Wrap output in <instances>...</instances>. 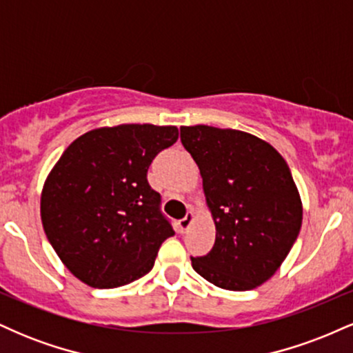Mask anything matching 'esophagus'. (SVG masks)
<instances>
[{
	"instance_id": "34e87169",
	"label": "esophagus",
	"mask_w": 353,
	"mask_h": 353,
	"mask_svg": "<svg viewBox=\"0 0 353 353\" xmlns=\"http://www.w3.org/2000/svg\"><path fill=\"white\" fill-rule=\"evenodd\" d=\"M192 221H194V212H192V210H189V212L185 214V216L179 221V230L182 234H184L185 230L189 229V225L192 224Z\"/></svg>"
}]
</instances>
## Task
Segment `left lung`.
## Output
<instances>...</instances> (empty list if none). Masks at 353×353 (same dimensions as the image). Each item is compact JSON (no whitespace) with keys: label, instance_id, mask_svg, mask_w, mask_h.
Listing matches in <instances>:
<instances>
[{"label":"left lung","instance_id":"8db88e82","mask_svg":"<svg viewBox=\"0 0 353 353\" xmlns=\"http://www.w3.org/2000/svg\"><path fill=\"white\" fill-rule=\"evenodd\" d=\"M181 143L199 165L216 242L190 257L197 274L228 290H250L281 267L302 225V202L283 157L236 129L182 125Z\"/></svg>","mask_w":353,"mask_h":353}]
</instances>
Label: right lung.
<instances>
[{
  "label": "right lung",
  "mask_w": 353,
  "mask_h": 353,
  "mask_svg": "<svg viewBox=\"0 0 353 353\" xmlns=\"http://www.w3.org/2000/svg\"><path fill=\"white\" fill-rule=\"evenodd\" d=\"M177 137L176 125L121 124L86 132L59 157L44 182L41 221L79 281L114 289L152 269L174 229L148 169Z\"/></svg>",
  "instance_id": "obj_1"
}]
</instances>
